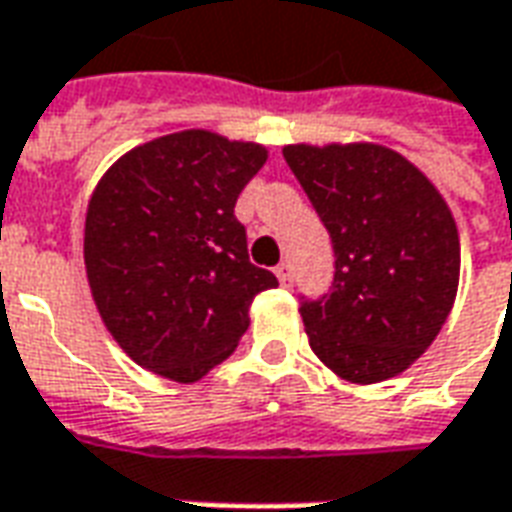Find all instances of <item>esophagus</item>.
I'll return each mask as SVG.
<instances>
[{
	"instance_id": "esophagus-1",
	"label": "esophagus",
	"mask_w": 512,
	"mask_h": 512,
	"mask_svg": "<svg viewBox=\"0 0 512 512\" xmlns=\"http://www.w3.org/2000/svg\"><path fill=\"white\" fill-rule=\"evenodd\" d=\"M274 271H277V279L282 285H290V279H293V274H290V263H279Z\"/></svg>"
}]
</instances>
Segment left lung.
<instances>
[{
    "mask_svg": "<svg viewBox=\"0 0 512 512\" xmlns=\"http://www.w3.org/2000/svg\"><path fill=\"white\" fill-rule=\"evenodd\" d=\"M334 246L332 290L301 301L310 348L351 384L400 376L452 310L461 241L439 189L373 142L285 145Z\"/></svg>",
    "mask_w": 512,
    "mask_h": 512,
    "instance_id": "obj_1",
    "label": "left lung"
}]
</instances>
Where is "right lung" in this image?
I'll return each mask as SVG.
<instances>
[{
	"mask_svg": "<svg viewBox=\"0 0 512 512\" xmlns=\"http://www.w3.org/2000/svg\"><path fill=\"white\" fill-rule=\"evenodd\" d=\"M257 142L191 128L128 150L98 180L84 266L101 321L136 365L194 384L233 354L257 293L235 200L266 164Z\"/></svg>",
	"mask_w": 512,
	"mask_h": 512,
	"instance_id": "add662e5",
	"label": "right lung"
}]
</instances>
